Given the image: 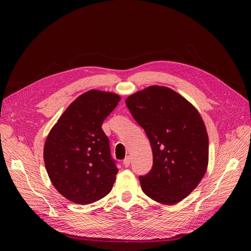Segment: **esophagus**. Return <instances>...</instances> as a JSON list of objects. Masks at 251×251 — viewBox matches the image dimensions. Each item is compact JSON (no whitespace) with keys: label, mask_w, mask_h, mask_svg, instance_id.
<instances>
[{"label":"esophagus","mask_w":251,"mask_h":251,"mask_svg":"<svg viewBox=\"0 0 251 251\" xmlns=\"http://www.w3.org/2000/svg\"><path fill=\"white\" fill-rule=\"evenodd\" d=\"M130 163H131V157H130V156H127L126 159L123 161V165H124V167H126V168H128V167L130 166Z\"/></svg>","instance_id":"obj_1"}]
</instances>
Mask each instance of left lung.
I'll return each mask as SVG.
<instances>
[{
	"label": "left lung",
	"mask_w": 251,
	"mask_h": 251,
	"mask_svg": "<svg viewBox=\"0 0 251 251\" xmlns=\"http://www.w3.org/2000/svg\"><path fill=\"white\" fill-rule=\"evenodd\" d=\"M125 102L152 150L151 172L139 177L142 191L162 204L183 201L208 165V136L200 112L178 92L160 85L139 90Z\"/></svg>",
	"instance_id": "left-lung-1"
}]
</instances>
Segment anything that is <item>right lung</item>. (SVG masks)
I'll return each instance as SVG.
<instances>
[{"label":"right lung","mask_w":251,"mask_h":251,"mask_svg":"<svg viewBox=\"0 0 251 251\" xmlns=\"http://www.w3.org/2000/svg\"><path fill=\"white\" fill-rule=\"evenodd\" d=\"M121 100L90 89L73 100L47 136L44 161L50 180L65 199L89 204L110 193L118 169L101 124Z\"/></svg>","instance_id":"right-lung-1"}]
</instances>
